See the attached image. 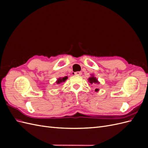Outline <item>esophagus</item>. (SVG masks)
Returning <instances> with one entry per match:
<instances>
[{"label":"esophagus","instance_id":"obj_1","mask_svg":"<svg viewBox=\"0 0 148 148\" xmlns=\"http://www.w3.org/2000/svg\"><path fill=\"white\" fill-rule=\"evenodd\" d=\"M75 75H82V72L81 71H76V72H75Z\"/></svg>","mask_w":148,"mask_h":148}]
</instances>
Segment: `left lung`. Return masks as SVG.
Segmentation results:
<instances>
[{
  "mask_svg": "<svg viewBox=\"0 0 148 148\" xmlns=\"http://www.w3.org/2000/svg\"><path fill=\"white\" fill-rule=\"evenodd\" d=\"M88 80L89 83H90V84H99V81H98L97 79L95 77V75H92V74L91 75V77L88 78ZM99 89H95V91L96 92L99 91Z\"/></svg>",
  "mask_w": 148,
  "mask_h": 148,
  "instance_id": "obj_1",
  "label": "left lung"
}]
</instances>
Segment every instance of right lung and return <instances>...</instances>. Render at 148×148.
Listing matches in <instances>:
<instances>
[{
    "mask_svg": "<svg viewBox=\"0 0 148 148\" xmlns=\"http://www.w3.org/2000/svg\"><path fill=\"white\" fill-rule=\"evenodd\" d=\"M67 78H68V77H63V78L60 77V78H59L57 79V81L56 82V84H60L62 83H64V82H65L66 81V80L67 79Z\"/></svg>",
    "mask_w": 148,
    "mask_h": 148,
    "instance_id": "obj_1",
    "label": "right lung"
}]
</instances>
